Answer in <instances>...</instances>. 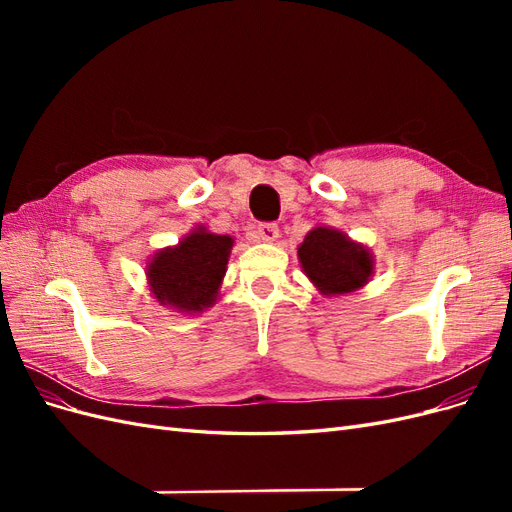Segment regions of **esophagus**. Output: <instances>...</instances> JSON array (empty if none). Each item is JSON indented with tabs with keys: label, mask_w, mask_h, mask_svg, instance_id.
Segmentation results:
<instances>
[{
	"label": "esophagus",
	"mask_w": 512,
	"mask_h": 512,
	"mask_svg": "<svg viewBox=\"0 0 512 512\" xmlns=\"http://www.w3.org/2000/svg\"><path fill=\"white\" fill-rule=\"evenodd\" d=\"M256 235H258L260 241L271 243V241H275L277 237H280V228H277V224H271V222L269 224H258Z\"/></svg>",
	"instance_id": "obj_1"
}]
</instances>
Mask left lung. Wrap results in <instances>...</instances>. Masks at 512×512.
Segmentation results:
<instances>
[{
	"instance_id": "left-lung-1",
	"label": "left lung",
	"mask_w": 512,
	"mask_h": 512,
	"mask_svg": "<svg viewBox=\"0 0 512 512\" xmlns=\"http://www.w3.org/2000/svg\"><path fill=\"white\" fill-rule=\"evenodd\" d=\"M299 262L324 297L359 290L374 275V256L367 247L331 226L307 232L299 245Z\"/></svg>"
}]
</instances>
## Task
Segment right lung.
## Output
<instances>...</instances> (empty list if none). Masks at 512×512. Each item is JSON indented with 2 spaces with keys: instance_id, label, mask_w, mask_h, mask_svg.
<instances>
[{
  "instance_id": "1",
  "label": "right lung",
  "mask_w": 512,
  "mask_h": 512,
  "mask_svg": "<svg viewBox=\"0 0 512 512\" xmlns=\"http://www.w3.org/2000/svg\"><path fill=\"white\" fill-rule=\"evenodd\" d=\"M232 243L228 235L194 228L179 245L164 247L147 262L151 294L181 314H200L218 301Z\"/></svg>"
}]
</instances>
